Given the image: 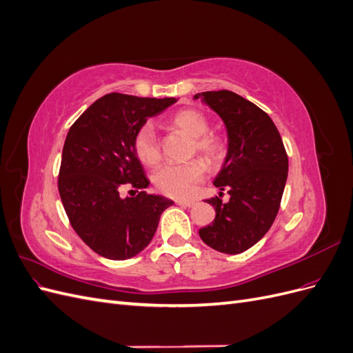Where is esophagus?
I'll list each match as a JSON object with an SVG mask.
<instances>
[{
    "instance_id": "obj_1",
    "label": "esophagus",
    "mask_w": 353,
    "mask_h": 353,
    "mask_svg": "<svg viewBox=\"0 0 353 353\" xmlns=\"http://www.w3.org/2000/svg\"><path fill=\"white\" fill-rule=\"evenodd\" d=\"M176 205L178 206H183V208H191L194 205V201L191 200H176Z\"/></svg>"
}]
</instances>
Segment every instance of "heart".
Segmentation results:
<instances>
[{
	"instance_id": "1",
	"label": "heart",
	"mask_w": 353,
	"mask_h": 353,
	"mask_svg": "<svg viewBox=\"0 0 353 353\" xmlns=\"http://www.w3.org/2000/svg\"><path fill=\"white\" fill-rule=\"evenodd\" d=\"M169 123L176 130L193 137V152L215 160L223 153V143L218 135L209 134V121L206 116L194 109L178 110L170 116ZM134 152L137 157L147 166H156L162 160V147L153 125L144 123L134 137ZM206 165L200 159L190 160L181 165H165L153 176V183L160 193L185 199L193 194L196 185L205 178Z\"/></svg>"
}]
</instances>
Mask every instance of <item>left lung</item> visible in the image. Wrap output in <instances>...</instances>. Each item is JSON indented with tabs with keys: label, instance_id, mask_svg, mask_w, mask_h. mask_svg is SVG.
I'll return each instance as SVG.
<instances>
[{
	"label": "left lung",
	"instance_id": "1",
	"mask_svg": "<svg viewBox=\"0 0 353 353\" xmlns=\"http://www.w3.org/2000/svg\"><path fill=\"white\" fill-rule=\"evenodd\" d=\"M225 123L228 153L213 185L227 189L230 200L208 199L215 219L200 228V239L212 249L237 254L258 243L275 221L284 193L288 157L271 117L241 95L221 90L199 92Z\"/></svg>",
	"mask_w": 353,
	"mask_h": 353
}]
</instances>
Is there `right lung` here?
Here are the masks:
<instances>
[{
  "instance_id": "add662e5",
  "label": "right lung",
  "mask_w": 353,
  "mask_h": 353,
  "mask_svg": "<svg viewBox=\"0 0 353 353\" xmlns=\"http://www.w3.org/2000/svg\"><path fill=\"white\" fill-rule=\"evenodd\" d=\"M175 101L105 94L70 126L59 193L74 232L103 258L125 261L144 250L160 215L174 205L145 193L150 181L134 152V137L148 117Z\"/></svg>"
}]
</instances>
